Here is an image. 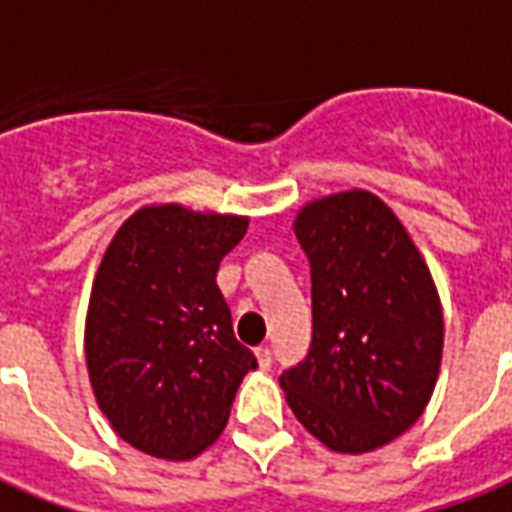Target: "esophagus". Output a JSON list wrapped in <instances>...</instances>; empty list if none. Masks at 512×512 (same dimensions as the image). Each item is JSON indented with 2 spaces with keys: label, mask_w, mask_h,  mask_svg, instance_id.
I'll return each mask as SVG.
<instances>
[{
  "label": "esophagus",
  "mask_w": 512,
  "mask_h": 512,
  "mask_svg": "<svg viewBox=\"0 0 512 512\" xmlns=\"http://www.w3.org/2000/svg\"><path fill=\"white\" fill-rule=\"evenodd\" d=\"M255 355H257V363H260V369H271V361H274L271 347H257Z\"/></svg>",
  "instance_id": "esophagus-1"
}]
</instances>
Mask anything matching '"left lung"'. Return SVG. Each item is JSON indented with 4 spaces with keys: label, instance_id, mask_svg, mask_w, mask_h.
Masks as SVG:
<instances>
[{
    "label": "left lung",
    "instance_id": "obj_1",
    "mask_svg": "<svg viewBox=\"0 0 512 512\" xmlns=\"http://www.w3.org/2000/svg\"><path fill=\"white\" fill-rule=\"evenodd\" d=\"M312 268V344L279 377L290 410L336 453H369L423 415L442 361L437 287L399 217L350 189L295 217Z\"/></svg>",
    "mask_w": 512,
    "mask_h": 512
}]
</instances>
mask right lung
Returning <instances> with one entry per match:
<instances>
[{
    "instance_id": "add662e5",
    "label": "right lung",
    "mask_w": 512,
    "mask_h": 512,
    "mask_svg": "<svg viewBox=\"0 0 512 512\" xmlns=\"http://www.w3.org/2000/svg\"><path fill=\"white\" fill-rule=\"evenodd\" d=\"M246 217L143 206L105 249L86 317V366L113 431L184 461L222 434L255 352L238 342L217 271Z\"/></svg>"
}]
</instances>
